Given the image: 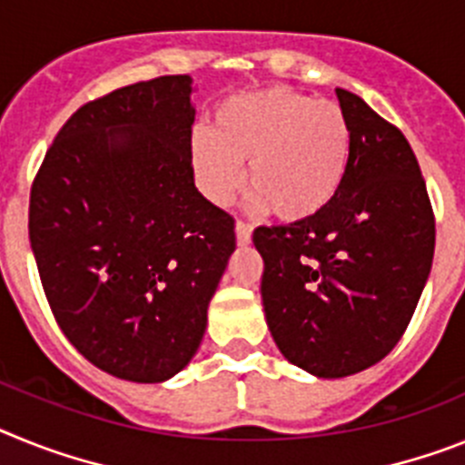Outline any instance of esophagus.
Returning <instances> with one entry per match:
<instances>
[{
	"label": "esophagus",
	"mask_w": 465,
	"mask_h": 465,
	"mask_svg": "<svg viewBox=\"0 0 465 465\" xmlns=\"http://www.w3.org/2000/svg\"><path fill=\"white\" fill-rule=\"evenodd\" d=\"M250 236H252V227H250L248 222L236 220V241H238V243L248 245L250 243Z\"/></svg>",
	"instance_id": "esophagus-1"
}]
</instances>
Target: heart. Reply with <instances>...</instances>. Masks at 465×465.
I'll list each match as a JSON object with an SVG mask.
<instances>
[{"label":"heart","instance_id":"1","mask_svg":"<svg viewBox=\"0 0 465 465\" xmlns=\"http://www.w3.org/2000/svg\"><path fill=\"white\" fill-rule=\"evenodd\" d=\"M196 183L213 203H229L248 183L252 205H269L281 220L321 213L344 183L351 161V126L330 100L288 86L227 98L213 128L193 133Z\"/></svg>","mask_w":465,"mask_h":465}]
</instances>
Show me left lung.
<instances>
[{
    "mask_svg": "<svg viewBox=\"0 0 465 465\" xmlns=\"http://www.w3.org/2000/svg\"><path fill=\"white\" fill-rule=\"evenodd\" d=\"M351 126L344 183L321 213L257 227L262 304L281 353L322 379L389 355L417 309L435 250V215L407 137L337 88Z\"/></svg>",
    "mask_w": 465,
    "mask_h": 465,
    "instance_id": "1",
    "label": "left lung"
}]
</instances>
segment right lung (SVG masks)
Returning a JSON list of instances; mask_svg holds the SVG:
<instances>
[{"label": "right lung", "mask_w": 465, "mask_h": 465, "mask_svg": "<svg viewBox=\"0 0 465 465\" xmlns=\"http://www.w3.org/2000/svg\"><path fill=\"white\" fill-rule=\"evenodd\" d=\"M192 79L156 76L82 104L30 189V245L55 322L112 377L192 361L236 250L233 217L193 184Z\"/></svg>", "instance_id": "right-lung-1"}]
</instances>
